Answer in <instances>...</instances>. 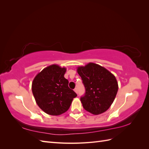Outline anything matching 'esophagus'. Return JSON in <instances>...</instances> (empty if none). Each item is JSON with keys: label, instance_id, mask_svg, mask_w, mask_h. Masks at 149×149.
<instances>
[{"label": "esophagus", "instance_id": "34e87169", "mask_svg": "<svg viewBox=\"0 0 149 149\" xmlns=\"http://www.w3.org/2000/svg\"><path fill=\"white\" fill-rule=\"evenodd\" d=\"M74 91H75V93H77V94H78V89H77V88H74Z\"/></svg>", "mask_w": 149, "mask_h": 149}]
</instances>
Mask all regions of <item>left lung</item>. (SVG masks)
Segmentation results:
<instances>
[{"mask_svg":"<svg viewBox=\"0 0 149 149\" xmlns=\"http://www.w3.org/2000/svg\"><path fill=\"white\" fill-rule=\"evenodd\" d=\"M85 93L80 98L84 109L94 115L106 111L113 102L118 91L115 76L101 66L89 63L78 68Z\"/></svg>","mask_w":149,"mask_h":149,"instance_id":"8db88e82","label":"left lung"}]
</instances>
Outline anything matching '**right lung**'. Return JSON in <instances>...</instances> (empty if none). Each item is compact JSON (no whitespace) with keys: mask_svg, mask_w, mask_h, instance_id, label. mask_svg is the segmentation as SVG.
Instances as JSON below:
<instances>
[{"mask_svg":"<svg viewBox=\"0 0 149 149\" xmlns=\"http://www.w3.org/2000/svg\"><path fill=\"white\" fill-rule=\"evenodd\" d=\"M66 68L53 65L43 69L34 78L31 89L38 106L47 114L58 116L68 110L77 94L68 87L65 78Z\"/></svg>","mask_w":149,"mask_h":149,"instance_id":"add662e5","label":"right lung"}]
</instances>
